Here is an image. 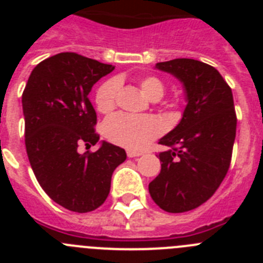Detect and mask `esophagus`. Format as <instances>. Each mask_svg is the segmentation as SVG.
<instances>
[{
  "instance_id": "esophagus-1",
  "label": "esophagus",
  "mask_w": 263,
  "mask_h": 263,
  "mask_svg": "<svg viewBox=\"0 0 263 263\" xmlns=\"http://www.w3.org/2000/svg\"><path fill=\"white\" fill-rule=\"evenodd\" d=\"M126 154H127V157H129V158H136V157H139V155H142V153L134 152V150H127Z\"/></svg>"
}]
</instances>
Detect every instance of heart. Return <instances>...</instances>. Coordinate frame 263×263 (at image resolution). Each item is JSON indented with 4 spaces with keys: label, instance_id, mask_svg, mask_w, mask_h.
<instances>
[{
    "label": "heart",
    "instance_id": "b5f03b06",
    "mask_svg": "<svg viewBox=\"0 0 263 263\" xmlns=\"http://www.w3.org/2000/svg\"><path fill=\"white\" fill-rule=\"evenodd\" d=\"M139 88L143 95L153 101L162 99L166 90L163 81L155 76H146L141 79ZM117 92L118 81L116 79L105 81L97 89L95 101L99 111L108 115L111 110H115ZM160 132L162 126L159 121L150 116H129L118 113L104 122V134L106 139L129 150H139L145 147L150 141L159 136Z\"/></svg>",
    "mask_w": 263,
    "mask_h": 263
}]
</instances>
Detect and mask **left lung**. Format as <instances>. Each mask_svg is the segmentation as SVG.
Here are the masks:
<instances>
[{
	"label": "left lung",
	"instance_id": "left-lung-1",
	"mask_svg": "<svg viewBox=\"0 0 263 263\" xmlns=\"http://www.w3.org/2000/svg\"><path fill=\"white\" fill-rule=\"evenodd\" d=\"M155 68L175 76L185 90L178 126L159 139L160 173L148 184L157 205L182 213L197 208L216 192L228 173L237 117L231 87L215 67L195 59H174Z\"/></svg>",
	"mask_w": 263,
	"mask_h": 263
}]
</instances>
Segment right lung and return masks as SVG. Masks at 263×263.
Returning <instances> with one entry per match:
<instances>
[{"mask_svg": "<svg viewBox=\"0 0 263 263\" xmlns=\"http://www.w3.org/2000/svg\"><path fill=\"white\" fill-rule=\"evenodd\" d=\"M115 69L75 52H62L32 69L22 95L25 145L43 191L72 212L99 208L110 191L111 174L126 159L124 148L103 141L97 152L79 146L99 142L97 116L88 95Z\"/></svg>", "mask_w": 263, "mask_h": 263, "instance_id": "add662e5", "label": "right lung"}]
</instances>
